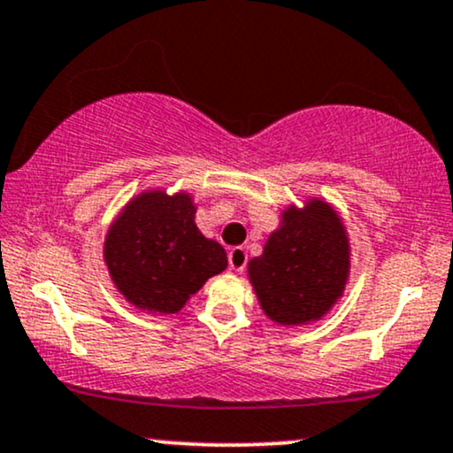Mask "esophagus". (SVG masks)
I'll return each mask as SVG.
<instances>
[{"instance_id":"34e87169","label":"esophagus","mask_w":453,"mask_h":453,"mask_svg":"<svg viewBox=\"0 0 453 453\" xmlns=\"http://www.w3.org/2000/svg\"><path fill=\"white\" fill-rule=\"evenodd\" d=\"M227 261H230V267L234 272H242L246 265V250L242 246H234L230 253H227Z\"/></svg>"}]
</instances>
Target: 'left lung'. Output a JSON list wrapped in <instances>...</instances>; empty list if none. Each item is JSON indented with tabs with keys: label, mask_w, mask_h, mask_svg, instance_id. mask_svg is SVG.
<instances>
[{
	"label": "left lung",
	"mask_w": 453,
	"mask_h": 453,
	"mask_svg": "<svg viewBox=\"0 0 453 453\" xmlns=\"http://www.w3.org/2000/svg\"><path fill=\"white\" fill-rule=\"evenodd\" d=\"M351 246L341 215L322 198L288 204L263 255L249 261V280L263 313L280 326L322 319L345 293Z\"/></svg>",
	"instance_id": "8db88e82"
}]
</instances>
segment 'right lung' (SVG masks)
I'll use <instances>...</instances> for the list:
<instances>
[{"label": "right lung", "instance_id": "right-lung-1", "mask_svg": "<svg viewBox=\"0 0 453 453\" xmlns=\"http://www.w3.org/2000/svg\"><path fill=\"white\" fill-rule=\"evenodd\" d=\"M194 215L196 204L188 192L146 190L111 223L104 263L129 305L171 316L227 267L223 246L203 236Z\"/></svg>", "mask_w": 453, "mask_h": 453}]
</instances>
